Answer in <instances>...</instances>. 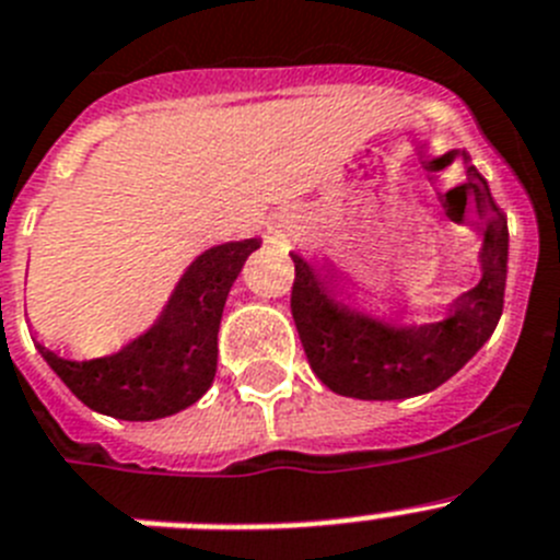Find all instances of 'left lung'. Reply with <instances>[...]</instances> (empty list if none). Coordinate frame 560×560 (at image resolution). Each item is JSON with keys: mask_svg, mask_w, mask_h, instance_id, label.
I'll return each instance as SVG.
<instances>
[{"mask_svg": "<svg viewBox=\"0 0 560 560\" xmlns=\"http://www.w3.org/2000/svg\"><path fill=\"white\" fill-rule=\"evenodd\" d=\"M467 170V195H472L481 226L479 283L453 298L433 323H399L357 305L348 294L351 277L331 260L312 262L300 252L294 260L291 314L305 348L308 365L323 385L339 396L390 402L436 390L458 374L493 337L504 308L510 232L490 186L470 155L462 152Z\"/></svg>", "mask_w": 560, "mask_h": 560, "instance_id": "obj_1", "label": "left lung"}]
</instances>
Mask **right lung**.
I'll return each mask as SVG.
<instances>
[{
	"mask_svg": "<svg viewBox=\"0 0 560 560\" xmlns=\"http://www.w3.org/2000/svg\"><path fill=\"white\" fill-rule=\"evenodd\" d=\"M260 237L229 241L200 252L147 331L116 353L70 360L33 337L52 374L104 417L152 422L189 408L207 394L218 371V328L229 289Z\"/></svg>",
	"mask_w": 560,
	"mask_h": 560,
	"instance_id": "1",
	"label": "right lung"
}]
</instances>
